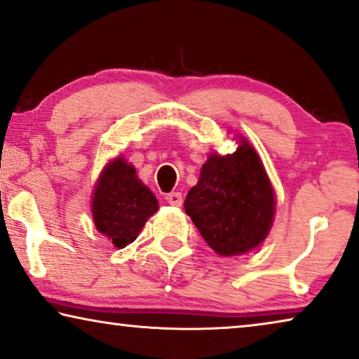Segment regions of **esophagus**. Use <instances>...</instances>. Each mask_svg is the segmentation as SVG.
<instances>
[{
  "label": "esophagus",
  "mask_w": 359,
  "mask_h": 359,
  "mask_svg": "<svg viewBox=\"0 0 359 359\" xmlns=\"http://www.w3.org/2000/svg\"><path fill=\"white\" fill-rule=\"evenodd\" d=\"M165 201L172 206H180L182 205V194L179 191H172V194L165 195Z\"/></svg>",
  "instance_id": "obj_1"
}]
</instances>
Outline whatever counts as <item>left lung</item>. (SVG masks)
Instances as JSON below:
<instances>
[{
  "label": "left lung",
  "mask_w": 359,
  "mask_h": 359,
  "mask_svg": "<svg viewBox=\"0 0 359 359\" xmlns=\"http://www.w3.org/2000/svg\"><path fill=\"white\" fill-rule=\"evenodd\" d=\"M184 206L205 242L221 256L243 255L259 247L276 212L271 180L245 138H240L232 154H210Z\"/></svg>",
  "instance_id": "1"
}]
</instances>
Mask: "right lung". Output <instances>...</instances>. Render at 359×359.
<instances>
[{
	"instance_id": "right-lung-1",
	"label": "right lung",
	"mask_w": 359,
	"mask_h": 359,
	"mask_svg": "<svg viewBox=\"0 0 359 359\" xmlns=\"http://www.w3.org/2000/svg\"><path fill=\"white\" fill-rule=\"evenodd\" d=\"M158 208L156 196L137 177L135 168L124 156L104 165L92 196V214L95 227L116 248L132 243Z\"/></svg>"
}]
</instances>
